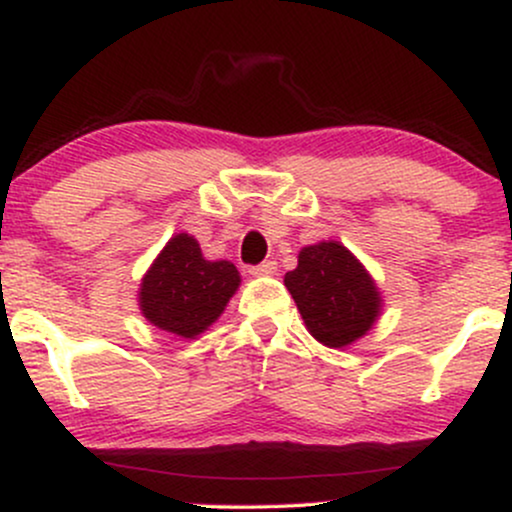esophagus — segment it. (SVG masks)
I'll use <instances>...</instances> for the list:
<instances>
[{
    "mask_svg": "<svg viewBox=\"0 0 512 512\" xmlns=\"http://www.w3.org/2000/svg\"><path fill=\"white\" fill-rule=\"evenodd\" d=\"M250 274L252 276H272V274H276V262L264 260L262 264H257V267H250Z\"/></svg>",
    "mask_w": 512,
    "mask_h": 512,
    "instance_id": "34e87169",
    "label": "esophagus"
}]
</instances>
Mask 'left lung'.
<instances>
[{"label": "left lung", "instance_id": "obj_1", "mask_svg": "<svg viewBox=\"0 0 512 512\" xmlns=\"http://www.w3.org/2000/svg\"><path fill=\"white\" fill-rule=\"evenodd\" d=\"M305 327L320 344L346 349L383 313V296L361 260L339 240H320L298 252V267L284 276Z\"/></svg>", "mask_w": 512, "mask_h": 512}]
</instances>
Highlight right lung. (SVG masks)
Returning <instances> with one entry per match:
<instances>
[{
	"instance_id": "1",
	"label": "right lung",
	"mask_w": 512,
	"mask_h": 512,
	"mask_svg": "<svg viewBox=\"0 0 512 512\" xmlns=\"http://www.w3.org/2000/svg\"><path fill=\"white\" fill-rule=\"evenodd\" d=\"M238 286L236 264L207 260L195 236L175 233L142 276L137 305L158 330L197 339L219 320Z\"/></svg>"
}]
</instances>
